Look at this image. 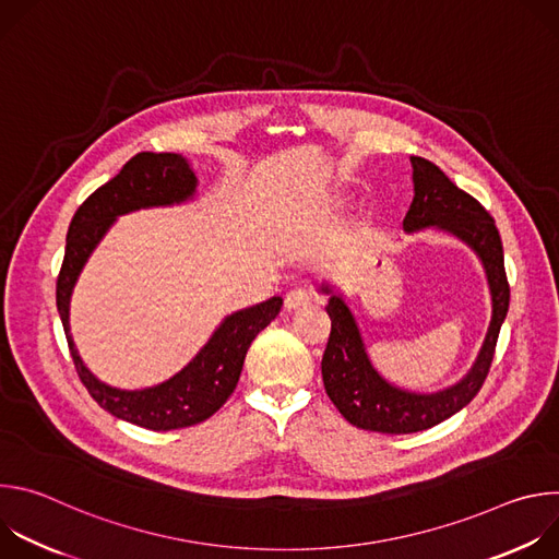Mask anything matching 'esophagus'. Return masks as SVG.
I'll use <instances>...</instances> for the list:
<instances>
[{"mask_svg":"<svg viewBox=\"0 0 559 559\" xmlns=\"http://www.w3.org/2000/svg\"><path fill=\"white\" fill-rule=\"evenodd\" d=\"M309 300H311V294H309L307 289H302V287L292 289V292L285 296V309H289V311L302 309V307L309 305Z\"/></svg>","mask_w":559,"mask_h":559,"instance_id":"1","label":"esophagus"}]
</instances>
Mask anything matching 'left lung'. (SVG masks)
<instances>
[{
  "label": "left lung",
  "instance_id": "8db88e82",
  "mask_svg": "<svg viewBox=\"0 0 559 559\" xmlns=\"http://www.w3.org/2000/svg\"><path fill=\"white\" fill-rule=\"evenodd\" d=\"M414 201L403 221L405 231L436 227L457 236L483 261L491 292V323L468 373L436 393H416L386 382L371 365L352 309L332 285L328 313L332 332L323 354V382L336 409L354 427L378 433H416L440 425L466 407L480 391L509 311V281L500 231L491 214L460 190L436 164L412 156Z\"/></svg>",
  "mask_w": 559,
  "mask_h": 559
}]
</instances>
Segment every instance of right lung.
<instances>
[{"label":"right lung","instance_id":"add662e5","mask_svg":"<svg viewBox=\"0 0 559 559\" xmlns=\"http://www.w3.org/2000/svg\"><path fill=\"white\" fill-rule=\"evenodd\" d=\"M197 183L192 166L181 154H134L115 179L95 190L74 212L66 236L63 263L57 276V309L79 378L102 409L152 431L192 427L216 414L236 389L252 341L274 321L283 305V298L274 296L225 316V321L216 328L205 347L179 373L156 386L136 391L117 389L102 382L84 365L72 343L68 318L70 296L86 261L121 214L186 203L194 199Z\"/></svg>","mask_w":559,"mask_h":559}]
</instances>
